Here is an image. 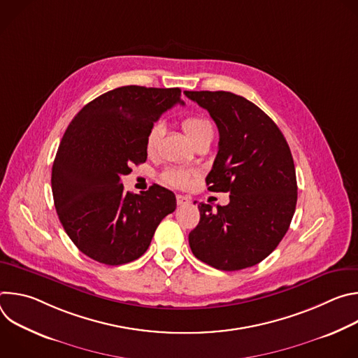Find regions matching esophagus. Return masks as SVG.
Returning a JSON list of instances; mask_svg holds the SVG:
<instances>
[{"mask_svg": "<svg viewBox=\"0 0 358 358\" xmlns=\"http://www.w3.org/2000/svg\"><path fill=\"white\" fill-rule=\"evenodd\" d=\"M189 202V198L185 195H177V203L178 206H185V203Z\"/></svg>", "mask_w": 358, "mask_h": 358, "instance_id": "34e87169", "label": "esophagus"}]
</instances>
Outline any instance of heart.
Wrapping results in <instances>:
<instances>
[{
  "mask_svg": "<svg viewBox=\"0 0 358 358\" xmlns=\"http://www.w3.org/2000/svg\"><path fill=\"white\" fill-rule=\"evenodd\" d=\"M181 127L192 143L195 140H198L199 137H202L203 134L213 131V127H211L210 122H207L206 119H202V117H198V116L185 117L181 123ZM160 136H162V126L160 124H156V126H152L150 129V131L147 133V137H145V150L148 152L155 150ZM189 177H191V174L188 171H184V170H167L162 176V178L166 184L173 185V187H178V188L185 187L189 181Z\"/></svg>",
  "mask_w": 358,
  "mask_h": 358,
  "instance_id": "b5f03b06",
  "label": "heart"
}]
</instances>
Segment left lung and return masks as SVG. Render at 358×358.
Listing matches in <instances>:
<instances>
[{
	"instance_id": "8db88e82",
	"label": "left lung",
	"mask_w": 358,
	"mask_h": 358,
	"mask_svg": "<svg viewBox=\"0 0 358 358\" xmlns=\"http://www.w3.org/2000/svg\"><path fill=\"white\" fill-rule=\"evenodd\" d=\"M208 110L220 131L218 155L206 181L229 192L228 206L199 203L189 232L195 258L220 271L262 262L292 222L297 184L289 144L275 122L248 99L231 92H184Z\"/></svg>"
}]
</instances>
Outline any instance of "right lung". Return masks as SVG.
I'll return each mask as SVG.
<instances>
[{"instance_id":"1","label":"right lung","mask_w":358,"mask_h":358,"mask_svg":"<svg viewBox=\"0 0 358 358\" xmlns=\"http://www.w3.org/2000/svg\"><path fill=\"white\" fill-rule=\"evenodd\" d=\"M180 96L178 87L122 86L89 101L69 123L50 182L65 232L93 261L116 266L140 258L176 210L170 189L131 194L120 178L147 160V133L166 110L184 105Z\"/></svg>"}]
</instances>
